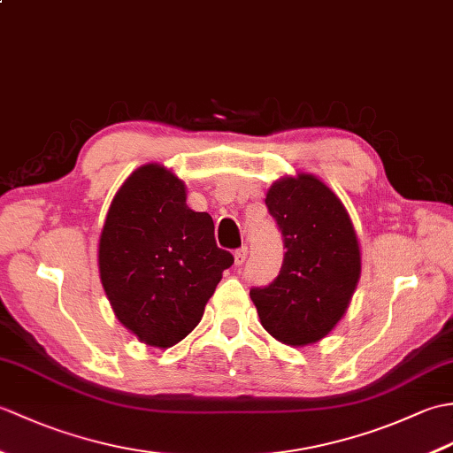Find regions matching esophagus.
<instances>
[{
    "label": "esophagus",
    "mask_w": 453,
    "mask_h": 453,
    "mask_svg": "<svg viewBox=\"0 0 453 453\" xmlns=\"http://www.w3.org/2000/svg\"><path fill=\"white\" fill-rule=\"evenodd\" d=\"M234 257H235V265L242 266L245 263V258H247V247H239L237 251L234 253Z\"/></svg>",
    "instance_id": "esophagus-1"
}]
</instances>
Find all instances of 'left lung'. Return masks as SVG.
<instances>
[{"instance_id": "1", "label": "left lung", "mask_w": 453, "mask_h": 453, "mask_svg": "<svg viewBox=\"0 0 453 453\" xmlns=\"http://www.w3.org/2000/svg\"><path fill=\"white\" fill-rule=\"evenodd\" d=\"M266 208L284 237V263L274 280L251 288L261 325L276 341L305 346L341 321L360 278V247L349 211L313 175L276 180Z\"/></svg>"}]
</instances>
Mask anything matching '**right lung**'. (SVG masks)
I'll use <instances>...</instances> for the list:
<instances>
[{
	"instance_id": "right-lung-1",
	"label": "right lung",
	"mask_w": 453,
	"mask_h": 453,
	"mask_svg": "<svg viewBox=\"0 0 453 453\" xmlns=\"http://www.w3.org/2000/svg\"><path fill=\"white\" fill-rule=\"evenodd\" d=\"M234 255L214 221L187 206L185 182L148 163L114 195L99 239V273L114 315L142 342L169 349L195 329Z\"/></svg>"
}]
</instances>
